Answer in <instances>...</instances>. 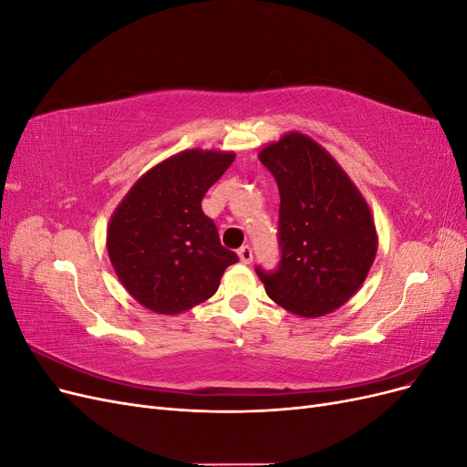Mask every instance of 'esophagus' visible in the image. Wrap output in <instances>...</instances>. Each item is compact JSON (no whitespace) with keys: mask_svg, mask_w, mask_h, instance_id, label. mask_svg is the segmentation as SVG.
<instances>
[{"mask_svg":"<svg viewBox=\"0 0 467 467\" xmlns=\"http://www.w3.org/2000/svg\"><path fill=\"white\" fill-rule=\"evenodd\" d=\"M237 255H239V259H242V263H244V265H249V263L253 261V251H251V247H249V245L239 247Z\"/></svg>","mask_w":467,"mask_h":467,"instance_id":"esophagus-1","label":"esophagus"}]
</instances>
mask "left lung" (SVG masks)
I'll return each instance as SVG.
<instances>
[{"mask_svg": "<svg viewBox=\"0 0 467 467\" xmlns=\"http://www.w3.org/2000/svg\"><path fill=\"white\" fill-rule=\"evenodd\" d=\"M259 160L280 192V261L273 271L257 266L255 273L288 312L329 314L360 288L374 263L370 208L331 155L304 134H286Z\"/></svg>", "mask_w": 467, "mask_h": 467, "instance_id": "1", "label": "left lung"}]
</instances>
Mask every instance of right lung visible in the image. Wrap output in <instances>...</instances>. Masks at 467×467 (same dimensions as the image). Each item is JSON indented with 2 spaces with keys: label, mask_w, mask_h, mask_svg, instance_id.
I'll return each instance as SVG.
<instances>
[{
  "label": "right lung",
  "mask_w": 467,
  "mask_h": 467,
  "mask_svg": "<svg viewBox=\"0 0 467 467\" xmlns=\"http://www.w3.org/2000/svg\"><path fill=\"white\" fill-rule=\"evenodd\" d=\"M232 161L234 153L181 151L138 179L112 214L110 263L151 312L173 316L208 300L225 268L239 261L202 212L206 191Z\"/></svg>",
  "instance_id": "obj_1"
}]
</instances>
